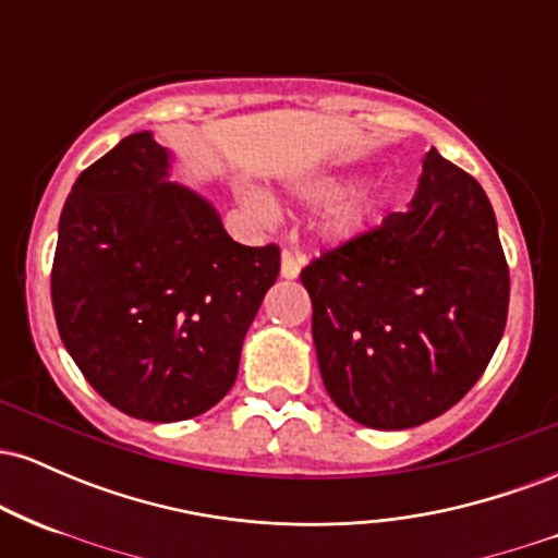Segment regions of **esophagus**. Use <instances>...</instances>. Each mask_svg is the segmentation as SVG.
Here are the masks:
<instances>
[{
  "mask_svg": "<svg viewBox=\"0 0 558 558\" xmlns=\"http://www.w3.org/2000/svg\"><path fill=\"white\" fill-rule=\"evenodd\" d=\"M301 265H304V257H301V254L288 252V248L280 254V275H283V278H288V280L299 278Z\"/></svg>",
  "mask_w": 558,
  "mask_h": 558,
  "instance_id": "esophagus-1",
  "label": "esophagus"
}]
</instances>
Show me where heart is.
<instances>
[{
    "label": "heart",
    "mask_w": 558,
    "mask_h": 558,
    "mask_svg": "<svg viewBox=\"0 0 558 558\" xmlns=\"http://www.w3.org/2000/svg\"><path fill=\"white\" fill-rule=\"evenodd\" d=\"M349 185H351V178H343V175H312V178H301V181L293 185V196L306 204H323V202H330V198L341 196ZM248 207L262 215L270 213V204L259 196L248 198ZM373 215H375V207L367 196L336 204V207L328 209L323 220H319V235L330 243H345L364 233V228H367V222L373 220Z\"/></svg>",
    "instance_id": "b5f03b06"
}]
</instances>
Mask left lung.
I'll use <instances>...</instances> for the list:
<instances>
[{"label": "left lung", "instance_id": "left-lung-1", "mask_svg": "<svg viewBox=\"0 0 558 558\" xmlns=\"http://www.w3.org/2000/svg\"><path fill=\"white\" fill-rule=\"evenodd\" d=\"M319 373L375 430L440 417L501 341L509 267L483 185L430 149L403 213L301 270Z\"/></svg>", "mask_w": 558, "mask_h": 558}]
</instances>
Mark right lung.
Instances as JSON below:
<instances>
[{
  "mask_svg": "<svg viewBox=\"0 0 558 558\" xmlns=\"http://www.w3.org/2000/svg\"><path fill=\"white\" fill-rule=\"evenodd\" d=\"M170 168L172 151L141 131L83 170L52 267L68 354L101 399L146 422L198 417L233 388L280 272L278 246L235 243Z\"/></svg>",
  "mask_w": 558,
  "mask_h": 558,
  "instance_id": "1",
  "label": "right lung"
}]
</instances>
